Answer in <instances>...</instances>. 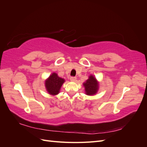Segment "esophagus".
<instances>
[{
  "mask_svg": "<svg viewBox=\"0 0 147 147\" xmlns=\"http://www.w3.org/2000/svg\"><path fill=\"white\" fill-rule=\"evenodd\" d=\"M70 79V80H71V81H72V82H75V81H76L77 78L75 77H71Z\"/></svg>",
  "mask_w": 147,
  "mask_h": 147,
  "instance_id": "34e87169",
  "label": "esophagus"
}]
</instances>
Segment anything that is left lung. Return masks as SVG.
I'll use <instances>...</instances> for the list:
<instances>
[{
  "instance_id": "left-lung-1",
  "label": "left lung",
  "mask_w": 147,
  "mask_h": 147,
  "mask_svg": "<svg viewBox=\"0 0 147 147\" xmlns=\"http://www.w3.org/2000/svg\"><path fill=\"white\" fill-rule=\"evenodd\" d=\"M83 85L85 88L86 94L87 95H93L96 94L98 90L99 84L97 82L96 78L92 75H90L86 82L83 83Z\"/></svg>"
}]
</instances>
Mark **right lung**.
<instances>
[{"instance_id": "1", "label": "right lung", "mask_w": 147, "mask_h": 147, "mask_svg": "<svg viewBox=\"0 0 147 147\" xmlns=\"http://www.w3.org/2000/svg\"><path fill=\"white\" fill-rule=\"evenodd\" d=\"M64 82V80L57 76V74H52L45 82V87L49 94L51 95L58 94L62 84Z\"/></svg>"}]
</instances>
